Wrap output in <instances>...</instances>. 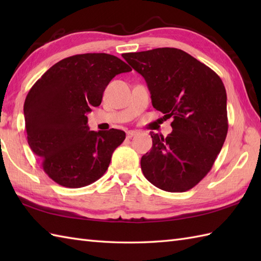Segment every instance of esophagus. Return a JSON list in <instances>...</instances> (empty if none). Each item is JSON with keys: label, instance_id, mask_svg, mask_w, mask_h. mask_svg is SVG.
Instances as JSON below:
<instances>
[{"label": "esophagus", "instance_id": "34e87169", "mask_svg": "<svg viewBox=\"0 0 261 261\" xmlns=\"http://www.w3.org/2000/svg\"><path fill=\"white\" fill-rule=\"evenodd\" d=\"M137 135H138V131H135V130H130V131L126 132V137L129 138V139H131V138L136 137Z\"/></svg>", "mask_w": 261, "mask_h": 261}]
</instances>
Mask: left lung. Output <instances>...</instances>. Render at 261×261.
Instances as JSON below:
<instances>
[{
  "label": "left lung",
  "mask_w": 261,
  "mask_h": 261,
  "mask_svg": "<svg viewBox=\"0 0 261 261\" xmlns=\"http://www.w3.org/2000/svg\"><path fill=\"white\" fill-rule=\"evenodd\" d=\"M143 76L152 107L173 118L167 137L150 132L151 150L141 158L146 178L160 190L180 193L197 185L228 134L226 92L219 75L176 48L122 55Z\"/></svg>",
  "instance_id": "obj_1"
}]
</instances>
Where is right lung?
Returning <instances> with one entry per match:
<instances>
[{"mask_svg":"<svg viewBox=\"0 0 261 261\" xmlns=\"http://www.w3.org/2000/svg\"><path fill=\"white\" fill-rule=\"evenodd\" d=\"M130 70L113 55H75L51 66L31 87L23 107L28 143L57 184L84 187L108 170L125 132L90 131L86 113L101 104L115 75Z\"/></svg>","mask_w":261,"mask_h":261,"instance_id":"add662e5","label":"right lung"}]
</instances>
